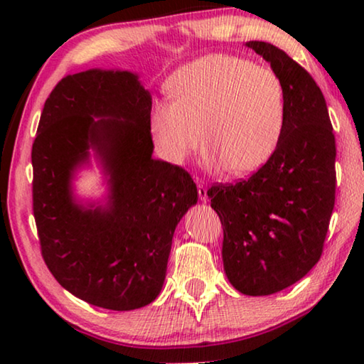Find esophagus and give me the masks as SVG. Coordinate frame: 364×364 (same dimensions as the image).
<instances>
[{
    "instance_id": "esophagus-1",
    "label": "esophagus",
    "mask_w": 364,
    "mask_h": 364,
    "mask_svg": "<svg viewBox=\"0 0 364 364\" xmlns=\"http://www.w3.org/2000/svg\"><path fill=\"white\" fill-rule=\"evenodd\" d=\"M197 193H199V199L202 202L208 200V191H207V184L202 180H197Z\"/></svg>"
}]
</instances>
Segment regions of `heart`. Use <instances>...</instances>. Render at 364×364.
I'll list each match as a JSON object with an SVG mask.
<instances>
[{"label": "heart", "mask_w": 364, "mask_h": 364, "mask_svg": "<svg viewBox=\"0 0 364 364\" xmlns=\"http://www.w3.org/2000/svg\"><path fill=\"white\" fill-rule=\"evenodd\" d=\"M167 91L170 101L154 106L151 128L171 162L193 156L200 134L212 170L245 176L274 156L286 127V91L273 69L207 54L175 70Z\"/></svg>", "instance_id": "1"}]
</instances>
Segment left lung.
I'll return each mask as SVG.
<instances>
[{
  "label": "left lung",
  "mask_w": 364,
  "mask_h": 364,
  "mask_svg": "<svg viewBox=\"0 0 364 364\" xmlns=\"http://www.w3.org/2000/svg\"><path fill=\"white\" fill-rule=\"evenodd\" d=\"M245 46L284 83V134L269 162L249 180L213 184L208 197L223 225L228 279L257 297L292 286L321 257L336 200V138L310 73L271 43Z\"/></svg>",
  "instance_id": "8db88e82"
}]
</instances>
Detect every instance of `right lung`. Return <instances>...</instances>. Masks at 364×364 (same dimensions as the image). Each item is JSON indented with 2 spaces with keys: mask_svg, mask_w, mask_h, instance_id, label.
Segmentation results:
<instances>
[{
  "mask_svg": "<svg viewBox=\"0 0 364 364\" xmlns=\"http://www.w3.org/2000/svg\"><path fill=\"white\" fill-rule=\"evenodd\" d=\"M151 109V93L133 72L67 75L45 102L32 147L43 260L65 291L107 310L156 300L175 228L197 204L188 171L152 157ZM90 150L107 175L106 205H83L73 194Z\"/></svg>",
  "mask_w": 364,
  "mask_h": 364,
  "instance_id": "obj_1",
  "label": "right lung"
}]
</instances>
